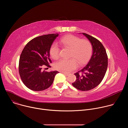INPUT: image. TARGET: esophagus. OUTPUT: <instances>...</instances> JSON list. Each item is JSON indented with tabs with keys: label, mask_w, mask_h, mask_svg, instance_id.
Here are the masks:
<instances>
[{
	"label": "esophagus",
	"mask_w": 128,
	"mask_h": 128,
	"mask_svg": "<svg viewBox=\"0 0 128 128\" xmlns=\"http://www.w3.org/2000/svg\"><path fill=\"white\" fill-rule=\"evenodd\" d=\"M62 73H63V74L65 76H68V75H69V74H66V73H64V72H62Z\"/></svg>",
	"instance_id": "1"
}]
</instances>
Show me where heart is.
I'll list each match as a JSON object with an SVG mask.
<instances>
[{"label":"heart","mask_w":128,"mask_h":128,"mask_svg":"<svg viewBox=\"0 0 128 128\" xmlns=\"http://www.w3.org/2000/svg\"><path fill=\"white\" fill-rule=\"evenodd\" d=\"M64 48H70L69 60L61 59L54 64V68L62 72H70L80 65L85 64L90 59L92 52V46L86 40H82L78 37L72 35H68L61 38L60 41ZM50 55L54 59H58L60 56V48L58 44H52L50 50Z\"/></svg>","instance_id":"1"}]
</instances>
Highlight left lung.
Wrapping results in <instances>:
<instances>
[{
  "label": "left lung",
  "mask_w": 128,
  "mask_h": 128,
  "mask_svg": "<svg viewBox=\"0 0 128 128\" xmlns=\"http://www.w3.org/2000/svg\"><path fill=\"white\" fill-rule=\"evenodd\" d=\"M82 34L92 44L93 52L88 63L80 71L83 74H75L76 80L72 84L79 90L86 91L95 88L102 82L107 70L108 58L106 50L99 40L86 33Z\"/></svg>",
  "instance_id": "8db88e82"
}]
</instances>
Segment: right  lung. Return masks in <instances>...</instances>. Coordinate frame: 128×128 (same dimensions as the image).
Segmentation results:
<instances>
[{
	"mask_svg": "<svg viewBox=\"0 0 128 128\" xmlns=\"http://www.w3.org/2000/svg\"><path fill=\"white\" fill-rule=\"evenodd\" d=\"M58 35V33L50 34L35 38L23 50L19 60V74L23 82L29 89L40 91L48 88L59 73L42 70L44 65L50 67V48Z\"/></svg>",
	"mask_w": 128,
	"mask_h": 128,
	"instance_id": "right-lung-1",
	"label": "right lung"
}]
</instances>
